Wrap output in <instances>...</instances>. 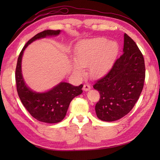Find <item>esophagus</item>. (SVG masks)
<instances>
[{"label":"esophagus","mask_w":160,"mask_h":160,"mask_svg":"<svg viewBox=\"0 0 160 160\" xmlns=\"http://www.w3.org/2000/svg\"><path fill=\"white\" fill-rule=\"evenodd\" d=\"M91 88V85H90V84H84V86H83V89L84 91H86L90 90Z\"/></svg>","instance_id":"obj_1"}]
</instances>
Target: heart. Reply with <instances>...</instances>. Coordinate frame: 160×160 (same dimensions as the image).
<instances>
[{"mask_svg": "<svg viewBox=\"0 0 160 160\" xmlns=\"http://www.w3.org/2000/svg\"><path fill=\"white\" fill-rule=\"evenodd\" d=\"M119 52L115 42H108L104 38L83 40L76 48L74 54V73L82 76L83 68L89 66L91 76L98 77L108 71L113 64Z\"/></svg>", "mask_w": 160, "mask_h": 160, "instance_id": "1", "label": "heart"}]
</instances>
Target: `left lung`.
<instances>
[{"instance_id": "obj_1", "label": "left lung", "mask_w": 160, "mask_h": 160, "mask_svg": "<svg viewBox=\"0 0 160 160\" xmlns=\"http://www.w3.org/2000/svg\"><path fill=\"white\" fill-rule=\"evenodd\" d=\"M124 36L123 54L93 86L100 93L95 109L97 117L102 121H115L128 114L144 87V56L134 40L127 33Z\"/></svg>"}]
</instances>
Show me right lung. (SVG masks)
<instances>
[{"mask_svg":"<svg viewBox=\"0 0 160 160\" xmlns=\"http://www.w3.org/2000/svg\"><path fill=\"white\" fill-rule=\"evenodd\" d=\"M60 30H45L37 33L25 44L20 52L16 68L15 78L18 96L32 117L46 123H58L65 117L71 101L82 93V84L78 87L61 82L52 90L45 93L33 91L27 86L21 71V60L24 50L34 40L47 36L58 35Z\"/></svg>","mask_w":160,"mask_h":160,"instance_id":"1","label":"right lung"}]
</instances>
